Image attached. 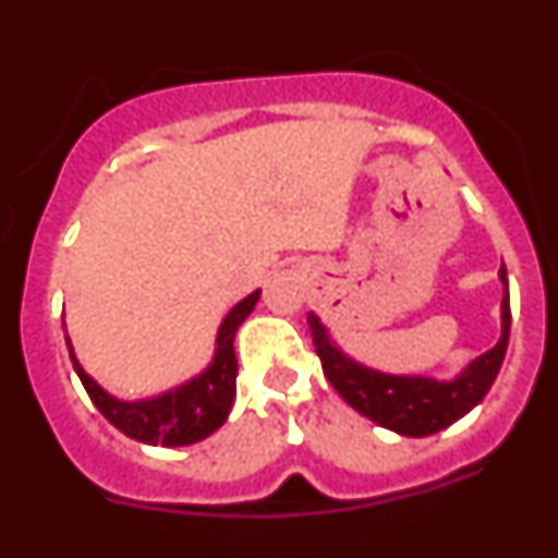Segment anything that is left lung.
Listing matches in <instances>:
<instances>
[{"label": "left lung", "instance_id": "left-lung-1", "mask_svg": "<svg viewBox=\"0 0 558 558\" xmlns=\"http://www.w3.org/2000/svg\"><path fill=\"white\" fill-rule=\"evenodd\" d=\"M502 282V332L500 340L489 352L475 357L452 379L433 377H405V374H383L363 366L349 354L340 352L329 338L327 327L315 313L307 315L310 335H313L315 352L322 357V368L335 391L347 399V405L377 422L379 427L399 433V436H433L445 430L452 422L472 411L486 397L495 383L497 372L506 357L511 329V304H509V276L500 268Z\"/></svg>", "mask_w": 558, "mask_h": 558}]
</instances>
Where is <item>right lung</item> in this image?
Instances as JSON below:
<instances>
[{
    "label": "right lung",
    "mask_w": 558,
    "mask_h": 558,
    "mask_svg": "<svg viewBox=\"0 0 558 558\" xmlns=\"http://www.w3.org/2000/svg\"><path fill=\"white\" fill-rule=\"evenodd\" d=\"M259 302V290L245 295L243 302H236L229 310L218 329V340H215V357L209 366L192 377L184 386L172 388V391L159 393L153 399H140V402H125V399L111 397L102 391L95 379L83 372L77 363L72 343L66 338L69 357L75 366L77 377H81L83 388L92 397L97 411L111 422L117 430L125 436L145 441V445H161V447H186L195 441H204L206 436L218 430L229 416L231 405H234L236 393V354H234V335L240 324L245 322Z\"/></svg>",
    "instance_id": "right-lung-1"
}]
</instances>
